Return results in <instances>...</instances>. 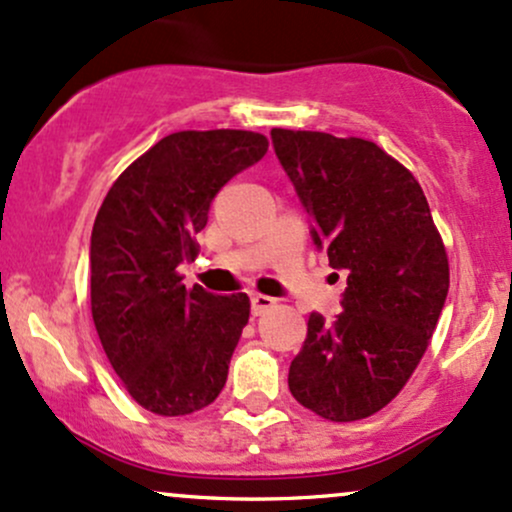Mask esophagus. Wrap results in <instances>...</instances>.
<instances>
[{
  "label": "esophagus",
  "instance_id": "obj_1",
  "mask_svg": "<svg viewBox=\"0 0 512 512\" xmlns=\"http://www.w3.org/2000/svg\"><path fill=\"white\" fill-rule=\"evenodd\" d=\"M275 307V300L268 295H261V292H256V295H251V312H254V317H261V314H266L268 309Z\"/></svg>",
  "mask_w": 512,
  "mask_h": 512
}]
</instances>
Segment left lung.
Listing matches in <instances>:
<instances>
[{"mask_svg":"<svg viewBox=\"0 0 512 512\" xmlns=\"http://www.w3.org/2000/svg\"><path fill=\"white\" fill-rule=\"evenodd\" d=\"M273 147L331 268L348 271L343 312L309 314L287 384L326 421L372 416L409 382L438 326L450 263L423 188L363 137L273 128Z\"/></svg>","mask_w":512,"mask_h":512,"instance_id":"left-lung-1","label":"left lung"}]
</instances>
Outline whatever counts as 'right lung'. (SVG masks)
Listing matches in <instances>:
<instances>
[{"mask_svg":"<svg viewBox=\"0 0 512 512\" xmlns=\"http://www.w3.org/2000/svg\"><path fill=\"white\" fill-rule=\"evenodd\" d=\"M268 152L251 130L171 132L103 198L91 232V317L108 363L142 409L188 416L217 399L249 321L246 292L186 290L212 198Z\"/></svg>","mask_w":512,"mask_h":512,"instance_id":"1","label":"right lung"}]
</instances>
